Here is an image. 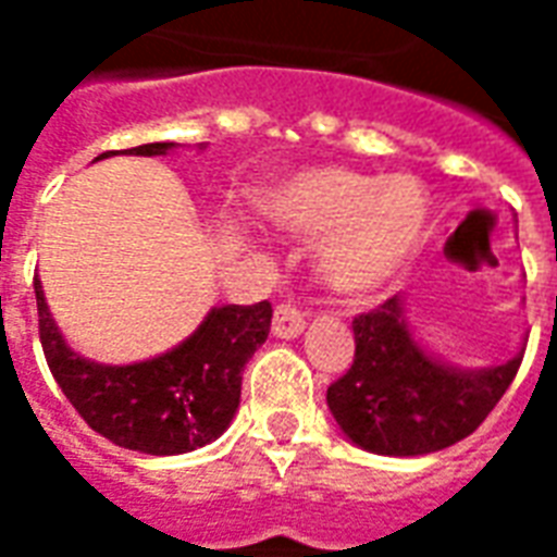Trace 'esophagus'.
I'll return each instance as SVG.
<instances>
[{"mask_svg":"<svg viewBox=\"0 0 557 557\" xmlns=\"http://www.w3.org/2000/svg\"><path fill=\"white\" fill-rule=\"evenodd\" d=\"M307 325V313H304L301 307H295V304H280L277 310H274V322H271V331L277 334L280 339H295Z\"/></svg>","mask_w":557,"mask_h":557,"instance_id":"obj_1","label":"esophagus"}]
</instances>
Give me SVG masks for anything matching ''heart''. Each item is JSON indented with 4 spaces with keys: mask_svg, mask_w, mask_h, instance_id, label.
<instances>
[{
    "mask_svg": "<svg viewBox=\"0 0 557 557\" xmlns=\"http://www.w3.org/2000/svg\"><path fill=\"white\" fill-rule=\"evenodd\" d=\"M259 208L277 230L319 238V277L339 295H370L406 274L430 223L418 178H375L346 166L298 172L268 190Z\"/></svg>",
    "mask_w": 557,
    "mask_h": 557,
    "instance_id": "1",
    "label": "heart"
}]
</instances>
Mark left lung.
I'll use <instances>...</instances> for the list:
<instances>
[{
    "mask_svg": "<svg viewBox=\"0 0 557 557\" xmlns=\"http://www.w3.org/2000/svg\"><path fill=\"white\" fill-rule=\"evenodd\" d=\"M355 361L327 387V409L351 442L382 456H423L462 442L516 379L522 355L456 370L411 337L403 298L355 315Z\"/></svg>",
    "mask_w": 557,
    "mask_h": 557,
    "instance_id": "1",
    "label": "left lung"
}]
</instances>
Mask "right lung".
<instances>
[{
	"label": "right lung",
	"mask_w": 557,
	"mask_h": 557,
	"mask_svg": "<svg viewBox=\"0 0 557 557\" xmlns=\"http://www.w3.org/2000/svg\"><path fill=\"white\" fill-rule=\"evenodd\" d=\"M172 143L125 148V154H166ZM107 151L101 158H110ZM98 158V160H101ZM38 334L50 373L91 430L119 447L175 456L214 442L242 403L244 363L268 339L271 304L214 307L182 346L151 361L110 367L67 346L35 277Z\"/></svg>",
	"instance_id": "1"
}]
</instances>
